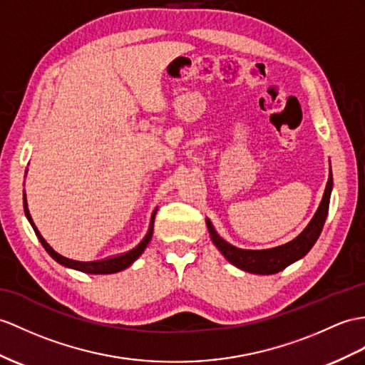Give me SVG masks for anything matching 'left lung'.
I'll return each mask as SVG.
<instances>
[{
    "label": "left lung",
    "mask_w": 365,
    "mask_h": 365,
    "mask_svg": "<svg viewBox=\"0 0 365 365\" xmlns=\"http://www.w3.org/2000/svg\"><path fill=\"white\" fill-rule=\"evenodd\" d=\"M333 190V175L330 170L328 175V182L325 185V192L321 204L314 213V217L311 218L307 227L302 230V232L292 238L291 242L269 247V250H242V247H235L226 240L221 238L215 227L212 226L210 220L206 218L207 230L210 234L212 243L218 247V251L225 255V259L237 266L238 269H243L251 274H262V275H269L275 274L282 269H285L287 266L300 260L302 257H305L311 247L314 246L317 242L319 235L322 232L324 223L327 220L328 206H330V197Z\"/></svg>",
    "instance_id": "8db88e82"
}]
</instances>
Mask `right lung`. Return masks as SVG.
Returning a JSON list of instances; mask_svg holds the SVG:
<instances>
[{
  "label": "right lung",
  "mask_w": 365,
  "mask_h": 365,
  "mask_svg": "<svg viewBox=\"0 0 365 365\" xmlns=\"http://www.w3.org/2000/svg\"><path fill=\"white\" fill-rule=\"evenodd\" d=\"M26 173H28V172H26ZM23 207H24V215H26V218H28V221L31 223L35 235H37V238L40 240V243L43 245V247H44V250H46V252L52 257V259H54L57 263H60L61 266H65V268H71V269H76V271H80V272H86V274H114V272H119V271L127 269L128 266H131L133 263H135L139 259V257L142 255V252L145 251L147 245L150 243V240H152V237H153V225H155V217H156V212H158V207H156L153 210V213H152V218H150V225H148V230H147L145 237L142 238L140 243L136 247H133L131 251H128L125 254L111 257V259H105V260L77 262V260H71V259H68V257H63V255H60L58 252H56L49 246V243L46 242V240L43 238V235L40 234V230L37 229V226H35L34 220H32L31 213H29L28 200H26V192L23 193Z\"/></svg>",
  "instance_id": "add662e5"
}]
</instances>
